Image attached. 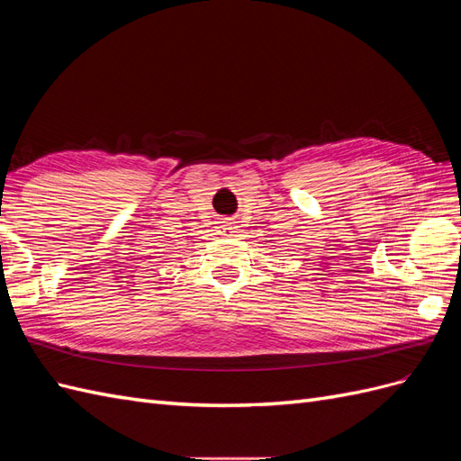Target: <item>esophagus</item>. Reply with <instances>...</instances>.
Returning a JSON list of instances; mask_svg holds the SVG:
<instances>
[{"mask_svg":"<svg viewBox=\"0 0 461 461\" xmlns=\"http://www.w3.org/2000/svg\"><path fill=\"white\" fill-rule=\"evenodd\" d=\"M234 222L232 221H221V225H219V232L221 234H225V236H229V234H232L234 232Z\"/></svg>","mask_w":461,"mask_h":461,"instance_id":"obj_1","label":"esophagus"}]
</instances>
